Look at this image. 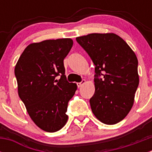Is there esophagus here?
<instances>
[{
	"label": "esophagus",
	"instance_id": "1",
	"mask_svg": "<svg viewBox=\"0 0 152 152\" xmlns=\"http://www.w3.org/2000/svg\"><path fill=\"white\" fill-rule=\"evenodd\" d=\"M85 82H86V80H84V79H83V80H81V81H80V82L77 83V86L78 87V88H80V87H81L83 84H85Z\"/></svg>",
	"mask_w": 152,
	"mask_h": 152
}]
</instances>
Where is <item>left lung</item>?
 <instances>
[{
    "label": "left lung",
    "mask_w": 152,
    "mask_h": 152,
    "mask_svg": "<svg viewBox=\"0 0 152 152\" xmlns=\"http://www.w3.org/2000/svg\"><path fill=\"white\" fill-rule=\"evenodd\" d=\"M95 65L93 113L102 123L123 120L133 105L139 83L138 59L126 42L114 33H92L76 38Z\"/></svg>",
    "instance_id": "8db88e82"
}]
</instances>
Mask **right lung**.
Listing matches in <instances>:
<instances>
[{
    "label": "right lung",
    "instance_id": "1",
    "mask_svg": "<svg viewBox=\"0 0 152 152\" xmlns=\"http://www.w3.org/2000/svg\"><path fill=\"white\" fill-rule=\"evenodd\" d=\"M72 45L71 39L32 43L15 66L19 96L35 124L45 132L58 131L68 120V103L77 84L67 80L64 59Z\"/></svg>",
    "mask_w": 152,
    "mask_h": 152
}]
</instances>
